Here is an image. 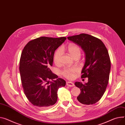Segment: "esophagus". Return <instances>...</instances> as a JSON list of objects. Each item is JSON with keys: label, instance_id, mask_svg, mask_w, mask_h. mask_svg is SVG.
I'll use <instances>...</instances> for the list:
<instances>
[{"label": "esophagus", "instance_id": "obj_1", "mask_svg": "<svg viewBox=\"0 0 125 125\" xmlns=\"http://www.w3.org/2000/svg\"><path fill=\"white\" fill-rule=\"evenodd\" d=\"M66 84L67 86H69V87H74V84L73 83L71 82H66Z\"/></svg>", "mask_w": 125, "mask_h": 125}]
</instances>
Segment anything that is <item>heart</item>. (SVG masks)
<instances>
[{
  "label": "heart",
  "instance_id": "heart-1",
  "mask_svg": "<svg viewBox=\"0 0 125 125\" xmlns=\"http://www.w3.org/2000/svg\"><path fill=\"white\" fill-rule=\"evenodd\" d=\"M66 49L70 54L73 57H79L81 54V49L80 47L75 43H70L67 46ZM62 55V49H57L53 55V62L56 65H59L61 62V58ZM78 71V69L75 67H67L63 69L61 72V74L64 78L72 80L75 76V73Z\"/></svg>",
  "mask_w": 125,
  "mask_h": 125
}]
</instances>
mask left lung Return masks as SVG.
<instances>
[{"mask_svg": "<svg viewBox=\"0 0 125 125\" xmlns=\"http://www.w3.org/2000/svg\"><path fill=\"white\" fill-rule=\"evenodd\" d=\"M68 38L81 46L85 53L81 78H88V82L74 83L81 90L78 101L83 104H94L102 98L109 83L111 60L107 49L99 38L88 34L81 33Z\"/></svg>", "mask_w": 125, "mask_h": 125, "instance_id": "1", "label": "left lung"}]
</instances>
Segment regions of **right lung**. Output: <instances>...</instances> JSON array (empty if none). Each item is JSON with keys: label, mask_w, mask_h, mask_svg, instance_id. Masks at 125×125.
<instances>
[{"label": "right lung", "mask_w": 125, "mask_h": 125, "mask_svg": "<svg viewBox=\"0 0 125 125\" xmlns=\"http://www.w3.org/2000/svg\"><path fill=\"white\" fill-rule=\"evenodd\" d=\"M66 39L65 37H40L30 41L22 50L20 62L22 86L28 101L38 108L55 104L57 91L65 85L64 80H54L58 76L50 68L55 51Z\"/></svg>", "instance_id": "1"}]
</instances>
